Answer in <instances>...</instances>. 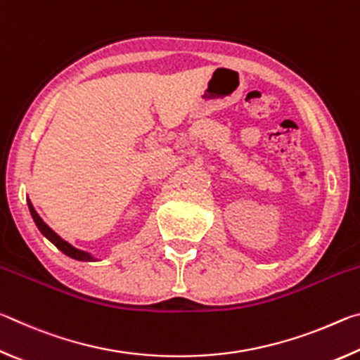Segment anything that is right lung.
<instances>
[{"label": "right lung", "instance_id": "right-lung-1", "mask_svg": "<svg viewBox=\"0 0 360 360\" xmlns=\"http://www.w3.org/2000/svg\"><path fill=\"white\" fill-rule=\"evenodd\" d=\"M27 203H28L30 212H32V217H33V221H34V224H36V227H38L41 233L44 235L46 238L52 243V245H56L63 254H66V255H68V257H71V259L81 260V262H96V260H98L96 257H94V255L90 254V252L82 251V249H77V248H75L72 245H70L68 241H65V240L62 238V236L57 235L56 231H53L44 221H42L38 212H36L34 206L32 205V202H30V198H27Z\"/></svg>", "mask_w": 360, "mask_h": 360}]
</instances>
